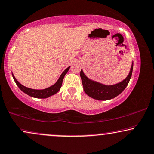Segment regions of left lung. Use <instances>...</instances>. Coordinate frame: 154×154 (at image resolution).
Instances as JSON below:
<instances>
[{"label":"left lung","mask_w":154,"mask_h":154,"mask_svg":"<svg viewBox=\"0 0 154 154\" xmlns=\"http://www.w3.org/2000/svg\"><path fill=\"white\" fill-rule=\"evenodd\" d=\"M132 71L133 62L127 77L120 83L112 85H104L98 82L92 81L84 74L82 69L80 73V75H81L82 83H83V90L88 96L93 99L98 100H107L112 99L117 96L125 89L131 77Z\"/></svg>","instance_id":"obj_1"}]
</instances>
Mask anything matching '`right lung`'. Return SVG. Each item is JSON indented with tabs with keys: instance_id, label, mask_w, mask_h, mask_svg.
I'll return each instance as SVG.
<instances>
[{
	"instance_id": "add662e5",
	"label": "right lung",
	"mask_w": 154,
	"mask_h": 154,
	"mask_svg": "<svg viewBox=\"0 0 154 154\" xmlns=\"http://www.w3.org/2000/svg\"><path fill=\"white\" fill-rule=\"evenodd\" d=\"M69 68L70 66L68 67L67 69H66L62 73H61V75H60L59 79H58V81H57V83H56L55 84H54L50 87L47 88H45L43 90L32 89V88H29L24 86V85L20 84V83L17 81V79H15V77L14 76L13 74L12 75H13L14 81H15V83L17 84V86L19 87V88L22 91L24 92V93H26V94H27L31 97H36V98H47V97H49L51 96V95L56 94L57 92L59 91V90L61 87V85H62L63 78H64L65 75L66 74L68 71L69 70Z\"/></svg>"
}]
</instances>
